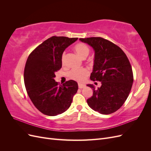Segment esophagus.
<instances>
[{
    "instance_id": "esophagus-1",
    "label": "esophagus",
    "mask_w": 151,
    "mask_h": 151,
    "mask_svg": "<svg viewBox=\"0 0 151 151\" xmlns=\"http://www.w3.org/2000/svg\"><path fill=\"white\" fill-rule=\"evenodd\" d=\"M78 86H79V89H82V88H84L86 86H85L84 84L79 83V84H78Z\"/></svg>"
}]
</instances>
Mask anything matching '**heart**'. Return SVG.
<instances>
[{
  "label": "heart",
  "instance_id": "obj_1",
  "mask_svg": "<svg viewBox=\"0 0 151 151\" xmlns=\"http://www.w3.org/2000/svg\"><path fill=\"white\" fill-rule=\"evenodd\" d=\"M74 50L76 53L83 58H85L89 53V48L84 43H78L75 45ZM65 61V53L63 52L61 57V62L64 64ZM89 75V70L86 68H73L68 73V77L70 79L77 82H83Z\"/></svg>",
  "mask_w": 151,
  "mask_h": 151
}]
</instances>
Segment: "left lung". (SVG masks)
I'll use <instances>...</instances> for the list:
<instances>
[{
    "label": "left lung",
    "instance_id": "obj_1",
    "mask_svg": "<svg viewBox=\"0 0 151 151\" xmlns=\"http://www.w3.org/2000/svg\"><path fill=\"white\" fill-rule=\"evenodd\" d=\"M94 51V60L91 81L101 82V86L93 90V94L87 100L89 106L103 115L117 111L129 96L134 77L130 62L125 53L117 45L101 37L80 38Z\"/></svg>",
    "mask_w": 151,
    "mask_h": 151
}]
</instances>
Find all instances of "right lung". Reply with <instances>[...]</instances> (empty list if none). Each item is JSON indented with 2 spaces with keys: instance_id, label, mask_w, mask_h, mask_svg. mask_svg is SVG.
I'll return each instance as SVG.
<instances>
[{
  "instance_id": "add662e5",
  "label": "right lung",
  "mask_w": 151,
  "mask_h": 151,
  "mask_svg": "<svg viewBox=\"0 0 151 151\" xmlns=\"http://www.w3.org/2000/svg\"><path fill=\"white\" fill-rule=\"evenodd\" d=\"M77 38L52 36L36 47L29 55L24 72L27 93L38 110L48 116H56L70 106L78 89L76 81L62 85L55 81V73L62 67L61 57Z\"/></svg>"
}]
</instances>
